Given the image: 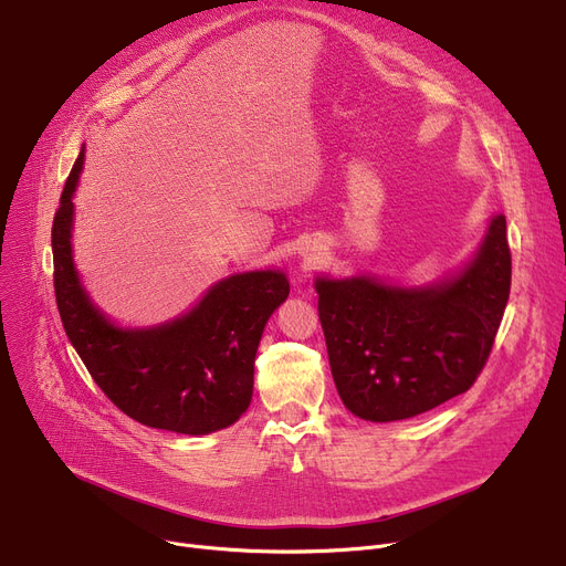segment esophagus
<instances>
[{
    "label": "esophagus",
    "mask_w": 566,
    "mask_h": 566,
    "mask_svg": "<svg viewBox=\"0 0 566 566\" xmlns=\"http://www.w3.org/2000/svg\"><path fill=\"white\" fill-rule=\"evenodd\" d=\"M314 259H316V254H314V252H305V261H307V263H312Z\"/></svg>",
    "instance_id": "1"
}]
</instances>
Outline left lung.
<instances>
[{
  "label": "left lung",
  "mask_w": 566,
  "mask_h": 566,
  "mask_svg": "<svg viewBox=\"0 0 566 566\" xmlns=\"http://www.w3.org/2000/svg\"><path fill=\"white\" fill-rule=\"evenodd\" d=\"M510 284L502 213L491 216L459 271L433 282L316 275L318 318L344 406L367 422H397L463 395L489 360Z\"/></svg>",
  "instance_id": "left-lung-1"
}]
</instances>
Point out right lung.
Wrapping results in <instances>:
<instances>
[{
	"mask_svg": "<svg viewBox=\"0 0 566 566\" xmlns=\"http://www.w3.org/2000/svg\"><path fill=\"white\" fill-rule=\"evenodd\" d=\"M84 151L82 144L52 222L56 307L73 348L107 399L139 424L186 436L231 427L252 401L256 348L268 318L289 298L286 273H233L176 318L118 325L92 301L73 259Z\"/></svg>",
	"mask_w": 566,
	"mask_h": 566,
	"instance_id": "add662e5",
	"label": "right lung"
}]
</instances>
